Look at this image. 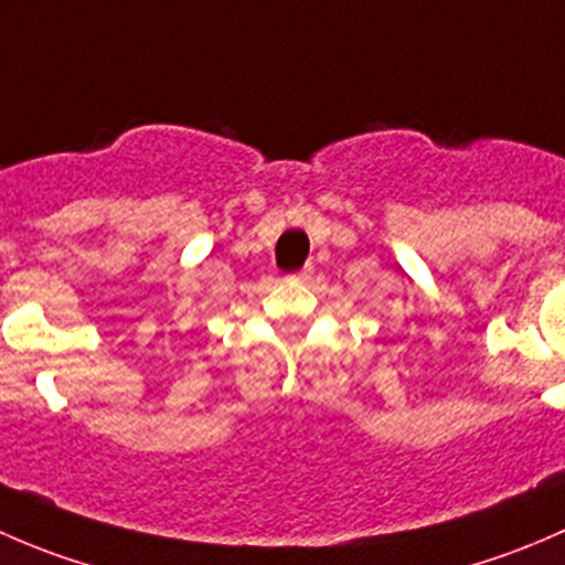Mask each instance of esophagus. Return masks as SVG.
Segmentation results:
<instances>
[{
	"instance_id": "1",
	"label": "esophagus",
	"mask_w": 565,
	"mask_h": 565,
	"mask_svg": "<svg viewBox=\"0 0 565 565\" xmlns=\"http://www.w3.org/2000/svg\"><path fill=\"white\" fill-rule=\"evenodd\" d=\"M311 276H315V267L306 265V267H300L298 273H292L289 278H292V281H311Z\"/></svg>"
}]
</instances>
